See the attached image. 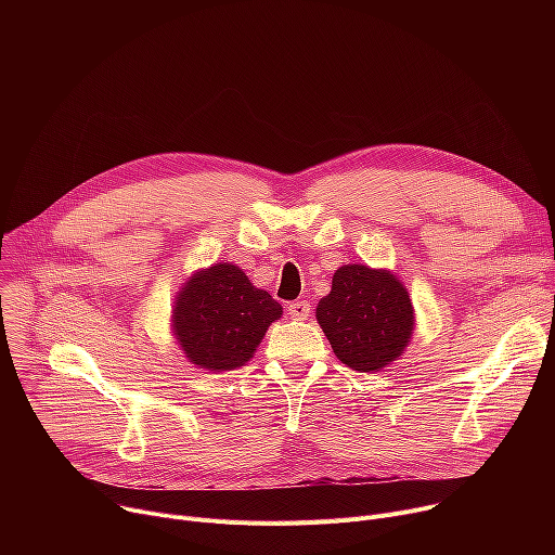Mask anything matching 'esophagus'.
I'll list each match as a JSON object with an SVG mask.
<instances>
[{"mask_svg":"<svg viewBox=\"0 0 555 555\" xmlns=\"http://www.w3.org/2000/svg\"><path fill=\"white\" fill-rule=\"evenodd\" d=\"M287 314L295 319H306L310 314V304L308 301H289L287 304Z\"/></svg>","mask_w":555,"mask_h":555,"instance_id":"esophagus-1","label":"esophagus"}]
</instances>
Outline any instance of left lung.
Listing matches in <instances>:
<instances>
[{
    "instance_id": "8db88e82",
    "label": "left lung",
    "mask_w": 555,
    "mask_h": 555,
    "mask_svg": "<svg viewBox=\"0 0 555 555\" xmlns=\"http://www.w3.org/2000/svg\"><path fill=\"white\" fill-rule=\"evenodd\" d=\"M317 322L337 360L356 371H380L410 341L414 308L387 270L344 266L333 276L331 295L317 306Z\"/></svg>"
}]
</instances>
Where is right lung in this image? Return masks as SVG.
<instances>
[{
    "label": "right lung",
    "mask_w": 555,
    "mask_h": 555,
    "mask_svg": "<svg viewBox=\"0 0 555 555\" xmlns=\"http://www.w3.org/2000/svg\"><path fill=\"white\" fill-rule=\"evenodd\" d=\"M281 312V304L251 285L243 270L216 262L182 287L172 312V331L193 364L229 371L254 356Z\"/></svg>",
    "instance_id": "obj_1"
}]
</instances>
